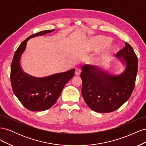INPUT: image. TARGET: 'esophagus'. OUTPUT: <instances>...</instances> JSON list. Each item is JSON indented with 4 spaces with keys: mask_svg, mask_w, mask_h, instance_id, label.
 Segmentation results:
<instances>
[{
    "mask_svg": "<svg viewBox=\"0 0 146 146\" xmlns=\"http://www.w3.org/2000/svg\"><path fill=\"white\" fill-rule=\"evenodd\" d=\"M80 73H81V70L79 68H77L76 69V70H75V74H76V76H79V75L80 74Z\"/></svg>",
    "mask_w": 146,
    "mask_h": 146,
    "instance_id": "esophagus-1",
    "label": "esophagus"
}]
</instances>
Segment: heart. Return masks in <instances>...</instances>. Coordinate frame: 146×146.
I'll use <instances>...</instances> for the list:
<instances>
[{"label": "heart", "mask_w": 146, "mask_h": 146, "mask_svg": "<svg viewBox=\"0 0 146 146\" xmlns=\"http://www.w3.org/2000/svg\"><path fill=\"white\" fill-rule=\"evenodd\" d=\"M96 41L100 46H107L108 44H109V42L111 41V39L108 37L100 36L96 38ZM113 46H111L109 48L108 50L109 51L113 49Z\"/></svg>", "instance_id": "b5f03b06"}]
</instances>
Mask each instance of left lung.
I'll use <instances>...</instances> for the list:
<instances>
[{"instance_id": "obj_1", "label": "left lung", "mask_w": 146, "mask_h": 146, "mask_svg": "<svg viewBox=\"0 0 146 146\" xmlns=\"http://www.w3.org/2000/svg\"><path fill=\"white\" fill-rule=\"evenodd\" d=\"M124 66L123 71L114 74L99 66L81 67L82 94L92 110L105 113L115 111L129 100L133 91L138 72V60L132 47H125L116 55Z\"/></svg>"}]
</instances>
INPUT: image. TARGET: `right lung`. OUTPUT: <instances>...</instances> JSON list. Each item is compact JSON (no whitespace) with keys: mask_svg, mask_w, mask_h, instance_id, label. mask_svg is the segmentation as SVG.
I'll use <instances>...</instances> for the list:
<instances>
[{"mask_svg":"<svg viewBox=\"0 0 146 146\" xmlns=\"http://www.w3.org/2000/svg\"><path fill=\"white\" fill-rule=\"evenodd\" d=\"M54 30H43L30 35L21 44L13 58L10 80L13 92L24 107L32 111H44L52 107L66 84L74 75L75 69H72L66 72L36 77L25 72L21 67V57L29 39Z\"/></svg>","mask_w":146,"mask_h":146,"instance_id":"add662e5","label":"right lung"}]
</instances>
